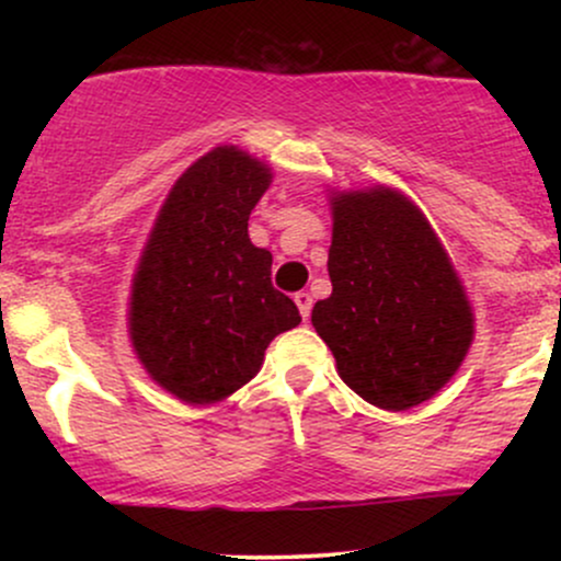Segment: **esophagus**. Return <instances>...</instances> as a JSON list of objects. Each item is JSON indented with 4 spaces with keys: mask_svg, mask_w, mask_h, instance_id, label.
I'll return each instance as SVG.
<instances>
[{
    "mask_svg": "<svg viewBox=\"0 0 561 561\" xmlns=\"http://www.w3.org/2000/svg\"><path fill=\"white\" fill-rule=\"evenodd\" d=\"M295 306H298L300 317H302V319H308V317H311V306H313V298H311V295L306 293V289H300V293H295Z\"/></svg>",
    "mask_w": 561,
    "mask_h": 561,
    "instance_id": "obj_1",
    "label": "esophagus"
}]
</instances>
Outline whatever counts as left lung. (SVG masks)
Segmentation results:
<instances>
[{"label":"left lung","instance_id":"1","mask_svg":"<svg viewBox=\"0 0 561 561\" xmlns=\"http://www.w3.org/2000/svg\"><path fill=\"white\" fill-rule=\"evenodd\" d=\"M332 295L311 324L353 392L414 409L459 371L474 313L424 214L390 186L332 192Z\"/></svg>","mask_w":561,"mask_h":561}]
</instances>
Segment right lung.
<instances>
[{
    "mask_svg": "<svg viewBox=\"0 0 561 561\" xmlns=\"http://www.w3.org/2000/svg\"><path fill=\"white\" fill-rule=\"evenodd\" d=\"M272 184L259 158L224 145L171 186L134 274L128 334L137 358L179 401H224L259 375L276 334L300 324L272 285V253L248 218Z\"/></svg>",
    "mask_w": 561,
    "mask_h": 561,
    "instance_id": "add662e5",
    "label": "right lung"
}]
</instances>
